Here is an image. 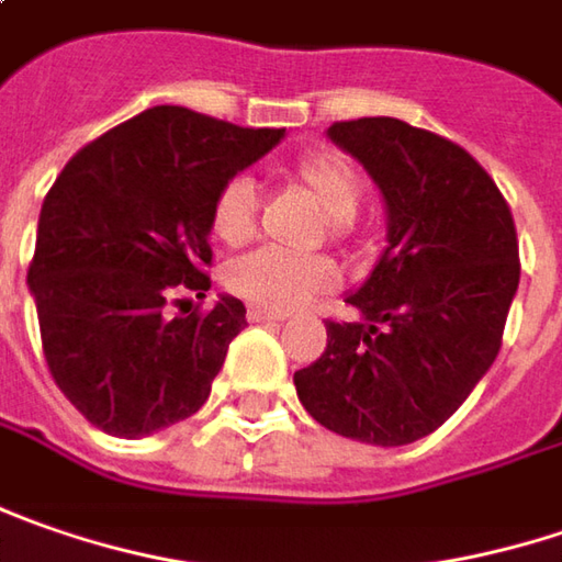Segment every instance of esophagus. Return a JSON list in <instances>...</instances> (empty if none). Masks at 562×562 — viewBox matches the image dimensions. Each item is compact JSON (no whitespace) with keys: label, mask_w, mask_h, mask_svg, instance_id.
Returning a JSON list of instances; mask_svg holds the SVG:
<instances>
[{"label":"esophagus","mask_w":562,"mask_h":562,"mask_svg":"<svg viewBox=\"0 0 562 562\" xmlns=\"http://www.w3.org/2000/svg\"><path fill=\"white\" fill-rule=\"evenodd\" d=\"M248 321L251 324H277V321H285V314L282 311H270V307L251 305L248 307Z\"/></svg>","instance_id":"esophagus-1"}]
</instances>
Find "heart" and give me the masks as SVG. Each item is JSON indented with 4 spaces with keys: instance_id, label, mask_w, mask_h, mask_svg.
<instances>
[{
    "instance_id": "heart-1",
    "label": "heart",
    "mask_w": 562,
    "mask_h": 562,
    "mask_svg": "<svg viewBox=\"0 0 562 562\" xmlns=\"http://www.w3.org/2000/svg\"><path fill=\"white\" fill-rule=\"evenodd\" d=\"M292 179L307 191V198L321 207L336 235L346 233L361 207L364 182L349 159L333 150L307 154L292 166ZM210 229L216 241L238 248L255 238L257 229V188L251 179L235 176L223 184L210 204ZM226 285L238 299H248L270 311H289L305 305L336 285V270L327 257H299L260 248L251 255L235 257L226 267Z\"/></svg>"
}]
</instances>
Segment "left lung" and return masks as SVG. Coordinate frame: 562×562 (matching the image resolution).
<instances>
[{
	"instance_id": "8db88e82",
	"label": "left lung",
	"mask_w": 562,
	"mask_h": 562,
	"mask_svg": "<svg viewBox=\"0 0 562 562\" xmlns=\"http://www.w3.org/2000/svg\"><path fill=\"white\" fill-rule=\"evenodd\" d=\"M327 137L374 179L386 248L327 321L324 355L295 371L307 415L371 447H405L443 425L501 352L519 289L516 223L472 154L400 119L333 122Z\"/></svg>"
}]
</instances>
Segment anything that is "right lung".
Segmentation results:
<instances>
[{
    "mask_svg": "<svg viewBox=\"0 0 562 562\" xmlns=\"http://www.w3.org/2000/svg\"><path fill=\"white\" fill-rule=\"evenodd\" d=\"M282 137L154 106L65 162L40 210L27 285L49 374L90 425L137 440L207 403L248 327L245 305H169L207 295L210 204Z\"/></svg>",
    "mask_w": 562,
    "mask_h": 562,
    "instance_id": "add662e5",
    "label": "right lung"
}]
</instances>
